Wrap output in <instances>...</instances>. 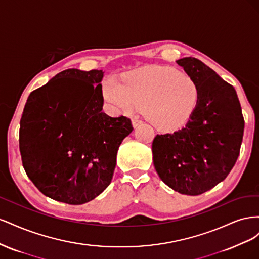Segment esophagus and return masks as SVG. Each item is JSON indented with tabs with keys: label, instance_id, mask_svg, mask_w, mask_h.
I'll list each match as a JSON object with an SVG mask.
<instances>
[{
	"label": "esophagus",
	"instance_id": "obj_1",
	"mask_svg": "<svg viewBox=\"0 0 259 259\" xmlns=\"http://www.w3.org/2000/svg\"><path fill=\"white\" fill-rule=\"evenodd\" d=\"M140 124H143V122L140 121V120H138V119H133L132 120V125H133V127H134V128L138 127Z\"/></svg>",
	"mask_w": 259,
	"mask_h": 259
}]
</instances>
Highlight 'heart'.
I'll return each mask as SVG.
<instances>
[{
  "label": "heart",
  "mask_w": 259,
  "mask_h": 259,
  "mask_svg": "<svg viewBox=\"0 0 259 259\" xmlns=\"http://www.w3.org/2000/svg\"><path fill=\"white\" fill-rule=\"evenodd\" d=\"M103 96L113 110L130 113L143 105L147 121L164 132L177 131L191 120L200 91L192 76L175 69L148 66L131 71L122 82L111 77Z\"/></svg>",
  "instance_id": "b5f03b06"
}]
</instances>
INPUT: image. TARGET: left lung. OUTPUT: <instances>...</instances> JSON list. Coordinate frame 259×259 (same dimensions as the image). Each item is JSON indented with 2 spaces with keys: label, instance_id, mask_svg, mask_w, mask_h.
<instances>
[{
  "label": "left lung",
  "instance_id": "8db88e82",
  "mask_svg": "<svg viewBox=\"0 0 259 259\" xmlns=\"http://www.w3.org/2000/svg\"><path fill=\"white\" fill-rule=\"evenodd\" d=\"M176 62L197 82L199 104L182 130L154 137L153 164L171 189L199 195L223 182L236 164L244 119L236 90L214 70L193 57Z\"/></svg>",
  "mask_w": 259,
  "mask_h": 259
}]
</instances>
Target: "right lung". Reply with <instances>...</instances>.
I'll use <instances>...</instances> for the list:
<instances>
[{
    "instance_id": "right-lung-1",
    "label": "right lung",
    "mask_w": 259,
    "mask_h": 259,
    "mask_svg": "<svg viewBox=\"0 0 259 259\" xmlns=\"http://www.w3.org/2000/svg\"><path fill=\"white\" fill-rule=\"evenodd\" d=\"M103 70L67 69L30 94L19 130L28 177L44 195L80 205L110 185L133 126L103 112Z\"/></svg>"
}]
</instances>
